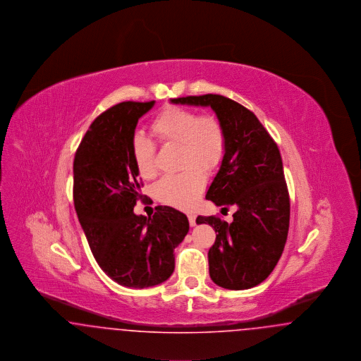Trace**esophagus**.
I'll use <instances>...</instances> for the list:
<instances>
[{"instance_id": "esophagus-1", "label": "esophagus", "mask_w": 361, "mask_h": 361, "mask_svg": "<svg viewBox=\"0 0 361 361\" xmlns=\"http://www.w3.org/2000/svg\"><path fill=\"white\" fill-rule=\"evenodd\" d=\"M188 221L190 226H195V224H196V214H195V212H189Z\"/></svg>"}]
</instances>
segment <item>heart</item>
<instances>
[{
    "instance_id": "b5f03b06",
    "label": "heart",
    "mask_w": 361,
    "mask_h": 361,
    "mask_svg": "<svg viewBox=\"0 0 361 361\" xmlns=\"http://www.w3.org/2000/svg\"><path fill=\"white\" fill-rule=\"evenodd\" d=\"M150 130L162 145H178V165L184 168L157 183V199L178 208H190L206 185L204 171H215L224 161L227 147L224 123L211 114L199 115L183 106L168 105L157 114ZM131 154L140 177H154L157 145L150 137L142 134L133 137Z\"/></svg>"
}]
</instances>
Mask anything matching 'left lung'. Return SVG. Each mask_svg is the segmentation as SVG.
<instances>
[{
	"instance_id": "1",
	"label": "left lung",
	"mask_w": 361,
	"mask_h": 361,
	"mask_svg": "<svg viewBox=\"0 0 361 361\" xmlns=\"http://www.w3.org/2000/svg\"><path fill=\"white\" fill-rule=\"evenodd\" d=\"M174 104L211 106L224 123L227 147L206 199L227 209L234 221L197 216L216 233L208 250L209 276L227 290H247L262 283L284 250L290 227V195L283 161L274 137L257 116L221 94L172 99Z\"/></svg>"
}]
</instances>
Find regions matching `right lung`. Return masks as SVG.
<instances>
[{"label":"right lung","mask_w":361,"mask_h":361,"mask_svg":"<svg viewBox=\"0 0 361 361\" xmlns=\"http://www.w3.org/2000/svg\"><path fill=\"white\" fill-rule=\"evenodd\" d=\"M154 102L116 104L90 124L73 162V199L97 264L126 287L145 288L168 280L174 247L189 230L188 218L172 207L153 216L135 215L143 187L131 154L137 121ZM146 197V196H145Z\"/></svg>","instance_id":"obj_1"}]
</instances>
